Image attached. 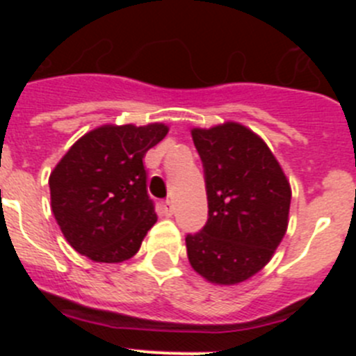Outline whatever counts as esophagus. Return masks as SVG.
Here are the masks:
<instances>
[{"mask_svg": "<svg viewBox=\"0 0 356 356\" xmlns=\"http://www.w3.org/2000/svg\"><path fill=\"white\" fill-rule=\"evenodd\" d=\"M160 210H162L165 216H172V212H175V207H172L171 201L165 200V201H162V203H160Z\"/></svg>", "mask_w": 356, "mask_h": 356, "instance_id": "1", "label": "esophagus"}]
</instances>
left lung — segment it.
Returning <instances> with one entry per match:
<instances>
[{"label":"left lung","instance_id":"left-lung-1","mask_svg":"<svg viewBox=\"0 0 356 356\" xmlns=\"http://www.w3.org/2000/svg\"><path fill=\"white\" fill-rule=\"evenodd\" d=\"M205 169L209 221L187 235L188 262L216 285H237L273 259L289 226L291 184L264 139L241 122L193 128Z\"/></svg>","mask_w":356,"mask_h":356}]
</instances>
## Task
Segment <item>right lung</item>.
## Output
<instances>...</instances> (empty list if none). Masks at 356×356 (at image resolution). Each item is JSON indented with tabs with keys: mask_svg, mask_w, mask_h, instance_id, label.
Masks as SVG:
<instances>
[{
	"mask_svg": "<svg viewBox=\"0 0 356 356\" xmlns=\"http://www.w3.org/2000/svg\"><path fill=\"white\" fill-rule=\"evenodd\" d=\"M163 122L103 124L69 147L49 175L51 210L65 241L94 262L131 259L156 222L143 159L168 135Z\"/></svg>",
	"mask_w": 356,
	"mask_h": 356,
	"instance_id": "obj_1",
	"label": "right lung"
}]
</instances>
